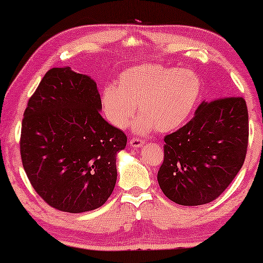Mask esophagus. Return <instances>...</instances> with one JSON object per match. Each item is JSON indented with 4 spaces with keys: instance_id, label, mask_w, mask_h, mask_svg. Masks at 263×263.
Returning a JSON list of instances; mask_svg holds the SVG:
<instances>
[{
    "instance_id": "obj_1",
    "label": "esophagus",
    "mask_w": 263,
    "mask_h": 263,
    "mask_svg": "<svg viewBox=\"0 0 263 263\" xmlns=\"http://www.w3.org/2000/svg\"><path fill=\"white\" fill-rule=\"evenodd\" d=\"M143 143H145V141L139 138H132L130 141H129V145H130L133 148H139V147H141Z\"/></svg>"
}]
</instances>
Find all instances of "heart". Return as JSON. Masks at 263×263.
Here are the masks:
<instances>
[{
	"mask_svg": "<svg viewBox=\"0 0 263 263\" xmlns=\"http://www.w3.org/2000/svg\"><path fill=\"white\" fill-rule=\"evenodd\" d=\"M201 96V81L190 69L146 63L129 68L120 75L117 86L107 85L100 103L107 121L127 128L136 112V133L157 129L165 133L181 127L195 109Z\"/></svg>",
	"mask_w": 263,
	"mask_h": 263,
	"instance_id": "obj_1",
	"label": "heart"
}]
</instances>
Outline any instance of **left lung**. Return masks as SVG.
Listing matches in <instances>:
<instances>
[{"instance_id": "1", "label": "left lung", "mask_w": 263, "mask_h": 263, "mask_svg": "<svg viewBox=\"0 0 263 263\" xmlns=\"http://www.w3.org/2000/svg\"><path fill=\"white\" fill-rule=\"evenodd\" d=\"M249 118L242 97L201 103L185 125L165 136L158 183L182 206L217 199L233 181L247 156Z\"/></svg>"}]
</instances>
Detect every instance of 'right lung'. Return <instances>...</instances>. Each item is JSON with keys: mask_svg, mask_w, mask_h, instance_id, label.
Listing matches in <instances>:
<instances>
[{"mask_svg": "<svg viewBox=\"0 0 263 263\" xmlns=\"http://www.w3.org/2000/svg\"><path fill=\"white\" fill-rule=\"evenodd\" d=\"M97 84L70 68L46 71L28 99L20 136L24 170L49 206L82 213L106 202L127 135L100 116Z\"/></svg>", "mask_w": 263, "mask_h": 263, "instance_id": "1", "label": "right lung"}]
</instances>
